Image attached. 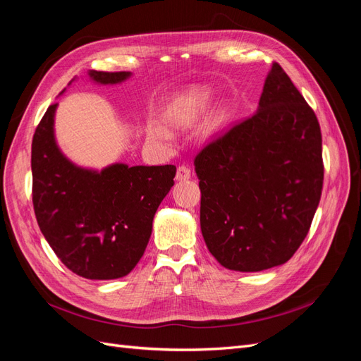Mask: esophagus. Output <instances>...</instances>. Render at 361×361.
Wrapping results in <instances>:
<instances>
[{"label": "esophagus", "instance_id": "34e87169", "mask_svg": "<svg viewBox=\"0 0 361 361\" xmlns=\"http://www.w3.org/2000/svg\"><path fill=\"white\" fill-rule=\"evenodd\" d=\"M191 179V170L187 167V166H180L178 167V171H176V180L178 182H185Z\"/></svg>", "mask_w": 361, "mask_h": 361}]
</instances>
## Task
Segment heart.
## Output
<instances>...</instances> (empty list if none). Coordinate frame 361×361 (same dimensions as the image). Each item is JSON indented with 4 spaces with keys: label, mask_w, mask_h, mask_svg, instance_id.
<instances>
[{
    "label": "heart",
    "mask_w": 361,
    "mask_h": 361,
    "mask_svg": "<svg viewBox=\"0 0 361 361\" xmlns=\"http://www.w3.org/2000/svg\"><path fill=\"white\" fill-rule=\"evenodd\" d=\"M209 101H211V93L207 90H195L190 93L170 116V123L174 126L192 125L206 110V106L209 105ZM223 123H224V114L218 113L211 118V122L206 125V134L212 135L218 133V130L221 129ZM147 137L150 140L164 141V143H169L171 140L169 130L164 129L162 126H150L147 130Z\"/></svg>",
    "instance_id": "obj_1"
}]
</instances>
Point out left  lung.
I'll return each instance as SVG.
<instances>
[{"mask_svg": "<svg viewBox=\"0 0 361 361\" xmlns=\"http://www.w3.org/2000/svg\"><path fill=\"white\" fill-rule=\"evenodd\" d=\"M200 227L211 255L232 271L288 262L321 200V128L280 64H272L257 111L195 157Z\"/></svg>", "mask_w": 361, "mask_h": 361, "instance_id": "8db88e82", "label": "left lung"}]
</instances>
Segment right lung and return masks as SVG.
Here are the masks:
<instances>
[{
  "label": "right lung",
  "mask_w": 361,
  "mask_h": 361,
  "mask_svg": "<svg viewBox=\"0 0 361 361\" xmlns=\"http://www.w3.org/2000/svg\"><path fill=\"white\" fill-rule=\"evenodd\" d=\"M130 75L87 72L90 81L101 85L120 84ZM57 106L48 108L31 145L32 204L39 227L75 274L89 280L125 277L145 253L155 212L173 187L176 167H129L123 162L102 170L76 166L57 145Z\"/></svg>",
  "instance_id": "right-lung-1"
}]
</instances>
